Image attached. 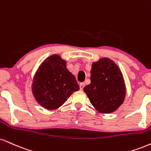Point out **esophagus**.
Masks as SVG:
<instances>
[{"label": "esophagus", "mask_w": 151, "mask_h": 151, "mask_svg": "<svg viewBox=\"0 0 151 151\" xmlns=\"http://www.w3.org/2000/svg\"><path fill=\"white\" fill-rule=\"evenodd\" d=\"M84 86H85V83H84L81 82V83H79V87H80V90H83V87H84Z\"/></svg>", "instance_id": "34e87169"}]
</instances>
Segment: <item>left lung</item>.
Segmentation results:
<instances>
[{"mask_svg": "<svg viewBox=\"0 0 151 151\" xmlns=\"http://www.w3.org/2000/svg\"><path fill=\"white\" fill-rule=\"evenodd\" d=\"M91 83L83 88L91 105L98 112L109 114L116 111L124 102L127 88L117 65L108 58L93 62Z\"/></svg>", "mask_w": 151, "mask_h": 151, "instance_id": "left-lung-1", "label": "left lung"}]
</instances>
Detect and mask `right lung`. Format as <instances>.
Instances as JSON below:
<instances>
[{
	"label": "right lung",
	"mask_w": 151,
	"mask_h": 151,
	"mask_svg": "<svg viewBox=\"0 0 151 151\" xmlns=\"http://www.w3.org/2000/svg\"><path fill=\"white\" fill-rule=\"evenodd\" d=\"M79 90L76 78L67 68V62L58 54L49 56L39 65L32 80L34 99L46 110H55Z\"/></svg>",
	"instance_id": "1"
}]
</instances>
